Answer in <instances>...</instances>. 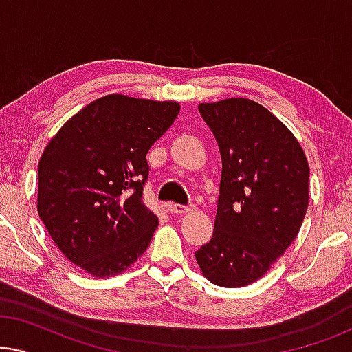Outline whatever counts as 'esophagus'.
<instances>
[{
  "label": "esophagus",
  "mask_w": 352,
  "mask_h": 352,
  "mask_svg": "<svg viewBox=\"0 0 352 352\" xmlns=\"http://www.w3.org/2000/svg\"><path fill=\"white\" fill-rule=\"evenodd\" d=\"M168 210H170L171 213H175V214H186V213H189V211H192L194 208H192V206H187V205L171 204L170 208H168Z\"/></svg>",
  "instance_id": "obj_1"
}]
</instances>
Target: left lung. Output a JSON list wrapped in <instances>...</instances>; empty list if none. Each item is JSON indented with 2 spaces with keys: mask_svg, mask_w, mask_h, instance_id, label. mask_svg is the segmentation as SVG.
<instances>
[{
  "mask_svg": "<svg viewBox=\"0 0 352 352\" xmlns=\"http://www.w3.org/2000/svg\"><path fill=\"white\" fill-rule=\"evenodd\" d=\"M218 141L221 175L214 232L195 252L219 287L263 277L296 239L309 204V165L280 120L250 99L199 105Z\"/></svg>",
  "mask_w": 352,
  "mask_h": 352,
  "instance_id": "left-lung-1",
  "label": "left lung"
}]
</instances>
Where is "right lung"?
I'll use <instances>...</instances> for the list:
<instances>
[{
    "label": "right lung",
    "instance_id": "obj_1",
    "mask_svg": "<svg viewBox=\"0 0 352 352\" xmlns=\"http://www.w3.org/2000/svg\"><path fill=\"white\" fill-rule=\"evenodd\" d=\"M177 102L110 94L74 115L38 163V214L72 263L112 277L146 252L158 218L144 205L147 152Z\"/></svg>",
    "mask_w": 352,
    "mask_h": 352
}]
</instances>
